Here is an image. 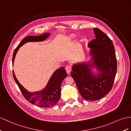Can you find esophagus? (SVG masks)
I'll return each mask as SVG.
<instances>
[{
	"instance_id": "34e87169",
	"label": "esophagus",
	"mask_w": 131,
	"mask_h": 131,
	"mask_svg": "<svg viewBox=\"0 0 131 131\" xmlns=\"http://www.w3.org/2000/svg\"><path fill=\"white\" fill-rule=\"evenodd\" d=\"M65 70H66V71L67 73H68V74H69V73H70V72H71V66H66Z\"/></svg>"
}]
</instances>
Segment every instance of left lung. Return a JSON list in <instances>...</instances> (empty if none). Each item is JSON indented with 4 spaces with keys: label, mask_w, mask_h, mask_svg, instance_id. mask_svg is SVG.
<instances>
[{
    "label": "left lung",
    "mask_w": 131,
    "mask_h": 131,
    "mask_svg": "<svg viewBox=\"0 0 131 131\" xmlns=\"http://www.w3.org/2000/svg\"><path fill=\"white\" fill-rule=\"evenodd\" d=\"M93 29L96 39L88 43L91 61L73 65L71 75L83 99L97 101L112 88L117 72V59L112 40L101 30ZM93 67L98 70L97 74L92 71Z\"/></svg>",
    "instance_id": "left-lung-1"
}]
</instances>
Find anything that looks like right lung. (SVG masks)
Here are the masks:
<instances>
[{"instance_id":"right-lung-1","label":"right lung","mask_w":131,"mask_h":131,"mask_svg":"<svg viewBox=\"0 0 131 131\" xmlns=\"http://www.w3.org/2000/svg\"><path fill=\"white\" fill-rule=\"evenodd\" d=\"M50 34L48 32L38 36H28L23 39L17 46L13 55V64L14 63L15 55L20 47L28 42H40L44 41L49 38ZM65 67H61L53 72L45 88L41 91L30 92L26 90L16 79L14 71L13 77L16 84L25 99L32 104H35L40 107H50L54 106L58 102L61 96V85L64 79L67 77V73L64 69Z\"/></svg>"}]
</instances>
